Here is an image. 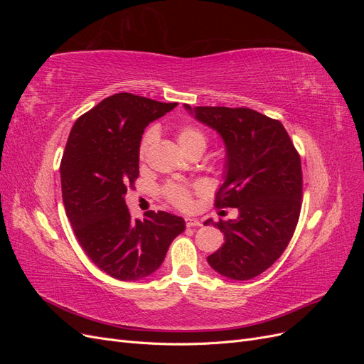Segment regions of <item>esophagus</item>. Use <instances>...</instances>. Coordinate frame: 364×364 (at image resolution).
Instances as JSON below:
<instances>
[{
  "label": "esophagus",
  "mask_w": 364,
  "mask_h": 364,
  "mask_svg": "<svg viewBox=\"0 0 364 364\" xmlns=\"http://www.w3.org/2000/svg\"><path fill=\"white\" fill-rule=\"evenodd\" d=\"M185 225L188 228H196V226H202V222L199 218H194V217H186L185 218Z\"/></svg>",
  "instance_id": "34e87169"
}]
</instances>
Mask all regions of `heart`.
Instances as JSON below:
<instances>
[{"instance_id": "obj_1", "label": "heart", "mask_w": 364, "mask_h": 364, "mask_svg": "<svg viewBox=\"0 0 364 364\" xmlns=\"http://www.w3.org/2000/svg\"><path fill=\"white\" fill-rule=\"evenodd\" d=\"M153 139H155V134H153V132L146 134L144 139H142V144H141V156L146 155V151H147L149 146L151 144ZM176 139H178V144L185 155L190 151H194V150L205 151L206 142H208L203 132L194 126L181 127L178 130V135H176ZM165 196H167V199L171 203H174L176 206H179L182 209H186L191 206L190 188H186V186H183V185L170 183L168 186H165Z\"/></svg>"}]
</instances>
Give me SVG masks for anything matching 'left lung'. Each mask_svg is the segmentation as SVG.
<instances>
[{
  "mask_svg": "<svg viewBox=\"0 0 364 364\" xmlns=\"http://www.w3.org/2000/svg\"><path fill=\"white\" fill-rule=\"evenodd\" d=\"M183 107L222 138L226 155L215 205L238 208L235 220L205 222L225 235L208 264L228 279L249 281L267 270L293 237L302 199L301 158L277 119L247 107Z\"/></svg>",
  "mask_w": 364,
  "mask_h": 364,
  "instance_id": "left-lung-1",
  "label": "left lung"
}]
</instances>
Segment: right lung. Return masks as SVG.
Wrapping results in <instances>:
<instances>
[{
	"mask_svg": "<svg viewBox=\"0 0 364 364\" xmlns=\"http://www.w3.org/2000/svg\"><path fill=\"white\" fill-rule=\"evenodd\" d=\"M178 103L121 92L75 121L60 164L62 199L82 249L95 266L119 281L155 273L185 220L170 213L130 217L124 197L139 174L144 129Z\"/></svg>",
	"mask_w": 364,
	"mask_h": 364,
	"instance_id": "right-lung-1",
	"label": "right lung"
}]
</instances>
